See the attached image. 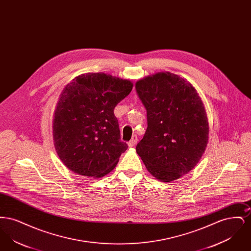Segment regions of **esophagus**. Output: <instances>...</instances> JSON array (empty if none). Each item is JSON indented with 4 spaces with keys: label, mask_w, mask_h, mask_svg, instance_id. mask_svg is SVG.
<instances>
[{
    "label": "esophagus",
    "mask_w": 251,
    "mask_h": 251,
    "mask_svg": "<svg viewBox=\"0 0 251 251\" xmlns=\"http://www.w3.org/2000/svg\"><path fill=\"white\" fill-rule=\"evenodd\" d=\"M136 143H137V136H136V135H133L131 140L128 142V145H129V147H131H131H134Z\"/></svg>",
    "instance_id": "esophagus-1"
}]
</instances>
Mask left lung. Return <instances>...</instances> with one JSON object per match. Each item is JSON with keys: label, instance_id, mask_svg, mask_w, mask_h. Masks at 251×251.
<instances>
[{"label": "left lung", "instance_id": "8db88e82", "mask_svg": "<svg viewBox=\"0 0 251 251\" xmlns=\"http://www.w3.org/2000/svg\"><path fill=\"white\" fill-rule=\"evenodd\" d=\"M135 89L148 120L136 152L156 179H178L197 166L207 147L209 125L202 100L190 83L170 72L139 80Z\"/></svg>", "mask_w": 251, "mask_h": 251}]
</instances>
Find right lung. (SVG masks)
<instances>
[{
  "label": "right lung",
  "instance_id": "add662e5",
  "mask_svg": "<svg viewBox=\"0 0 251 251\" xmlns=\"http://www.w3.org/2000/svg\"><path fill=\"white\" fill-rule=\"evenodd\" d=\"M131 89V81L100 72L82 74L64 88L52 135L57 154L72 172L100 178L117 166L128 145L120 141L114 109Z\"/></svg>",
  "mask_w": 251,
  "mask_h": 251
}]
</instances>
